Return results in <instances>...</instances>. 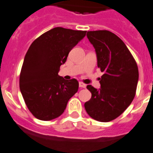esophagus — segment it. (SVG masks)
Wrapping results in <instances>:
<instances>
[{"instance_id": "obj_1", "label": "esophagus", "mask_w": 153, "mask_h": 153, "mask_svg": "<svg viewBox=\"0 0 153 153\" xmlns=\"http://www.w3.org/2000/svg\"><path fill=\"white\" fill-rule=\"evenodd\" d=\"M79 87H80V88H86V85L84 84L83 82H79Z\"/></svg>"}]
</instances>
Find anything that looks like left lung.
Returning a JSON list of instances; mask_svg holds the SVG:
<instances>
[{
	"mask_svg": "<svg viewBox=\"0 0 153 153\" xmlns=\"http://www.w3.org/2000/svg\"><path fill=\"white\" fill-rule=\"evenodd\" d=\"M87 38L95 48L98 67L104 74L99 89L87 85L91 98L85 103V108L92 119L107 123L132 103L139 80L138 66L124 42L109 30L88 31Z\"/></svg>",
	"mask_w": 153,
	"mask_h": 153,
	"instance_id": "1",
	"label": "left lung"
}]
</instances>
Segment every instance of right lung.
Segmentation results:
<instances>
[{
    "label": "right lung",
    "instance_id": "1",
    "mask_svg": "<svg viewBox=\"0 0 153 153\" xmlns=\"http://www.w3.org/2000/svg\"><path fill=\"white\" fill-rule=\"evenodd\" d=\"M86 30L58 27L34 40L27 50L20 74V90L35 118L50 121L60 116L78 89V82L58 75L69 52Z\"/></svg>",
    "mask_w": 153,
    "mask_h": 153
}]
</instances>
